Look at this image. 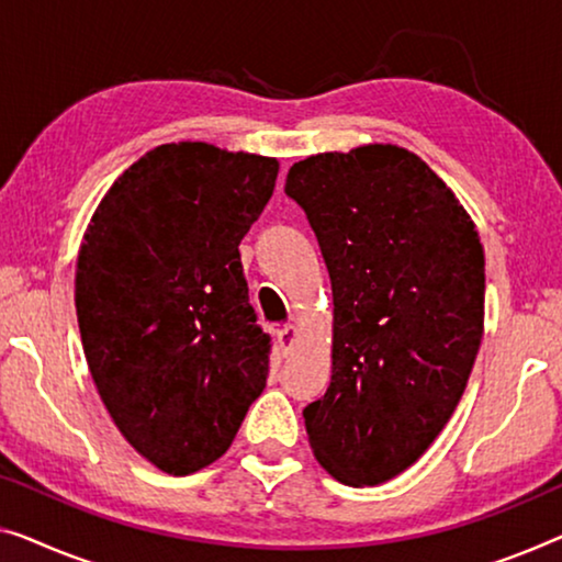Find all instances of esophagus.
I'll return each mask as SVG.
<instances>
[{"label":"esophagus","instance_id":"1","mask_svg":"<svg viewBox=\"0 0 562 562\" xmlns=\"http://www.w3.org/2000/svg\"><path fill=\"white\" fill-rule=\"evenodd\" d=\"M295 342H297L295 325H284V328L278 330V346H280L282 353H290V350L295 348Z\"/></svg>","mask_w":562,"mask_h":562}]
</instances>
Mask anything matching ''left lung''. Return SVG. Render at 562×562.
<instances>
[{"instance_id":"8db88e82","label":"left lung","mask_w":562,"mask_h":562,"mask_svg":"<svg viewBox=\"0 0 562 562\" xmlns=\"http://www.w3.org/2000/svg\"><path fill=\"white\" fill-rule=\"evenodd\" d=\"M330 274L333 375L305 406L310 449L348 487L412 467L467 389L484 333L472 216L412 150L368 144L288 171Z\"/></svg>"}]
</instances>
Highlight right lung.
Returning a JSON list of instances; mask_svg holds the SVG:
<instances>
[{"mask_svg":"<svg viewBox=\"0 0 562 562\" xmlns=\"http://www.w3.org/2000/svg\"><path fill=\"white\" fill-rule=\"evenodd\" d=\"M278 171V158L204 140L156 146L82 234L75 310L90 375L125 441L166 474L216 462L265 391L270 338L239 241Z\"/></svg>","mask_w":562,"mask_h":562,"instance_id":"right-lung-1","label":"right lung"}]
</instances>
